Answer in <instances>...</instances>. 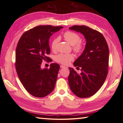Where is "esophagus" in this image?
<instances>
[{
	"instance_id": "esophagus-1",
	"label": "esophagus",
	"mask_w": 123,
	"mask_h": 123,
	"mask_svg": "<svg viewBox=\"0 0 123 123\" xmlns=\"http://www.w3.org/2000/svg\"><path fill=\"white\" fill-rule=\"evenodd\" d=\"M60 68H66L67 67H64V66H60Z\"/></svg>"
}]
</instances>
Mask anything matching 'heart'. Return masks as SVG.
Instances as JSON below:
<instances>
[{"mask_svg":"<svg viewBox=\"0 0 123 123\" xmlns=\"http://www.w3.org/2000/svg\"><path fill=\"white\" fill-rule=\"evenodd\" d=\"M63 37L70 45L74 46V49L77 53L82 52L84 49L83 44L79 42L80 37L78 34L74 32L68 31L63 34ZM59 38H55L53 40L51 44V48L53 51L56 48L57 44L58 43ZM74 59V56L71 54L60 53L56 56V61L63 65L68 64L70 62Z\"/></svg>","mask_w":123,"mask_h":123,"instance_id":"heart-1","label":"heart"}]
</instances>
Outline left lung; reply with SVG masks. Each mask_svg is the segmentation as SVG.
Wrapping results in <instances>:
<instances>
[{
	"mask_svg": "<svg viewBox=\"0 0 123 123\" xmlns=\"http://www.w3.org/2000/svg\"><path fill=\"white\" fill-rule=\"evenodd\" d=\"M69 29L81 33L86 41L84 50L74 63L77 68H81V72L78 74L69 68V87L78 97H89L99 90L107 75L108 46L105 37L97 31L83 25H74Z\"/></svg>",
	"mask_w": 123,
	"mask_h": 123,
	"instance_id": "1",
	"label": "left lung"
}]
</instances>
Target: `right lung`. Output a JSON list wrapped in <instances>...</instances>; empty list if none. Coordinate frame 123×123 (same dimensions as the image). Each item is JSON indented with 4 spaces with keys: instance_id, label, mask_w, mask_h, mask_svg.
Wrapping results in <instances>:
<instances>
[{
    "instance_id": "obj_1",
    "label": "right lung",
    "mask_w": 123,
    "mask_h": 123,
    "mask_svg": "<svg viewBox=\"0 0 123 123\" xmlns=\"http://www.w3.org/2000/svg\"><path fill=\"white\" fill-rule=\"evenodd\" d=\"M62 28L38 26L25 32L18 42L15 54L17 74L25 89L36 97L48 96L55 85L59 65L51 63L49 69H42L41 66L44 60L51 61L46 56L50 53L49 39Z\"/></svg>"
}]
</instances>
